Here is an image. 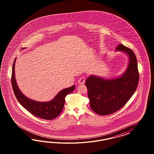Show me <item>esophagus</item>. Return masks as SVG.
<instances>
[{"instance_id": "esophagus-1", "label": "esophagus", "mask_w": 154, "mask_h": 154, "mask_svg": "<svg viewBox=\"0 0 154 154\" xmlns=\"http://www.w3.org/2000/svg\"><path fill=\"white\" fill-rule=\"evenodd\" d=\"M85 81V78L84 77H81L79 79V84H84Z\"/></svg>"}]
</instances>
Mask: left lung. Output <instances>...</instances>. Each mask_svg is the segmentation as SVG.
I'll use <instances>...</instances> for the list:
<instances>
[{
    "label": "left lung",
    "mask_w": 154,
    "mask_h": 154,
    "mask_svg": "<svg viewBox=\"0 0 154 154\" xmlns=\"http://www.w3.org/2000/svg\"><path fill=\"white\" fill-rule=\"evenodd\" d=\"M115 51L123 52L128 56L126 70L121 75L111 79L90 75L85 83L90 107L100 115L112 114L124 107L135 93L138 84L139 73L134 53L121 44Z\"/></svg>",
    "instance_id": "8db88e82"
}]
</instances>
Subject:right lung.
<instances>
[{"label":"right lung","mask_w":154,"mask_h":154,"mask_svg":"<svg viewBox=\"0 0 154 154\" xmlns=\"http://www.w3.org/2000/svg\"><path fill=\"white\" fill-rule=\"evenodd\" d=\"M16 60V58L14 60L12 66L11 82L14 95L20 104L35 116L48 120L57 117L64 108L65 97L73 91L75 89V85L69 88L63 89L49 102H41L29 99L20 91L16 82L14 75Z\"/></svg>","instance_id":"add662e5"}]
</instances>
